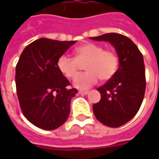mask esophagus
<instances>
[{
	"mask_svg": "<svg viewBox=\"0 0 159 159\" xmlns=\"http://www.w3.org/2000/svg\"><path fill=\"white\" fill-rule=\"evenodd\" d=\"M89 93V91H79L80 94H83V95H87Z\"/></svg>",
	"mask_w": 159,
	"mask_h": 159,
	"instance_id": "1",
	"label": "esophagus"
}]
</instances>
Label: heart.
Wrapping results in <instances>:
<instances>
[{"label":"heart","mask_w":159,"mask_h":159,"mask_svg":"<svg viewBox=\"0 0 159 159\" xmlns=\"http://www.w3.org/2000/svg\"><path fill=\"white\" fill-rule=\"evenodd\" d=\"M75 58L61 55L57 66L67 78H73L80 68V64H85L87 71L80 73L73 81L74 86L79 89H86L95 84L100 78L101 81L110 80L116 74L118 67L117 54L109 49H103L94 43H85L74 50Z\"/></svg>","instance_id":"heart-1"}]
</instances>
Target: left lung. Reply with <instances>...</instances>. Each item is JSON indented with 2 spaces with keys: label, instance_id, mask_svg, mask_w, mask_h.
Instances as JSON below:
<instances>
[{
  "label": "left lung",
  "instance_id": "left-lung-1",
  "mask_svg": "<svg viewBox=\"0 0 159 159\" xmlns=\"http://www.w3.org/2000/svg\"><path fill=\"white\" fill-rule=\"evenodd\" d=\"M90 39L109 42L118 55L117 72L97 89L101 99L93 106V114L100 123L117 128L136 115L143 101L146 90L143 55L129 37L121 34L107 33Z\"/></svg>",
  "mask_w": 159,
  "mask_h": 159
}]
</instances>
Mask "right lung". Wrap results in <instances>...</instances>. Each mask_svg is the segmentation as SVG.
Masks as SVG:
<instances>
[{"instance_id":"1","label":"right lung","mask_w":159,"mask_h":159,"mask_svg":"<svg viewBox=\"0 0 159 159\" xmlns=\"http://www.w3.org/2000/svg\"><path fill=\"white\" fill-rule=\"evenodd\" d=\"M76 41L40 38L24 49L16 66L15 83L24 116L35 126L55 129L65 123L77 93L59 70L58 59Z\"/></svg>"}]
</instances>
